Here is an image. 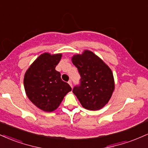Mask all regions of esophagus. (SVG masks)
Here are the masks:
<instances>
[{
	"mask_svg": "<svg viewBox=\"0 0 148 148\" xmlns=\"http://www.w3.org/2000/svg\"><path fill=\"white\" fill-rule=\"evenodd\" d=\"M68 84H69V86L72 88V81H68Z\"/></svg>",
	"mask_w": 148,
	"mask_h": 148,
	"instance_id": "1",
	"label": "esophagus"
}]
</instances>
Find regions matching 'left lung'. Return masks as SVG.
Returning <instances> with one entry per match:
<instances>
[{"instance_id":"obj_1","label":"left lung","mask_w":148,"mask_h":148,"mask_svg":"<svg viewBox=\"0 0 148 148\" xmlns=\"http://www.w3.org/2000/svg\"><path fill=\"white\" fill-rule=\"evenodd\" d=\"M73 64L81 75V84L73 93L82 106L90 111L102 108L111 99L115 90L111 69L99 56L89 50L72 57Z\"/></svg>"}]
</instances>
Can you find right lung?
Returning <instances> with one entry per match:
<instances>
[{
    "label": "right lung",
    "mask_w": 148,
    "mask_h": 148,
    "mask_svg": "<svg viewBox=\"0 0 148 148\" xmlns=\"http://www.w3.org/2000/svg\"><path fill=\"white\" fill-rule=\"evenodd\" d=\"M61 57L62 53H44L25 73V94L35 106L45 112L55 111L72 90L70 86L61 79L60 73L56 70Z\"/></svg>",
    "instance_id": "obj_1"
}]
</instances>
